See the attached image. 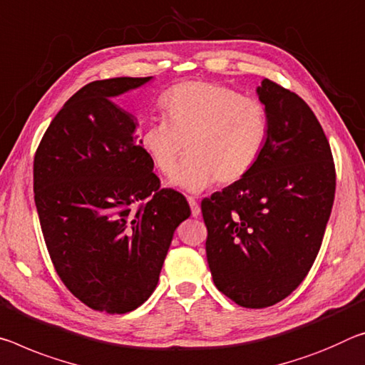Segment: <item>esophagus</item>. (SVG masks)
<instances>
[{
	"mask_svg": "<svg viewBox=\"0 0 365 365\" xmlns=\"http://www.w3.org/2000/svg\"><path fill=\"white\" fill-rule=\"evenodd\" d=\"M188 205H190V210H192V216L193 217H198L200 214H201V210H200V205H198V201H196L193 196H188Z\"/></svg>",
	"mask_w": 365,
	"mask_h": 365,
	"instance_id": "34e87169",
	"label": "esophagus"
}]
</instances>
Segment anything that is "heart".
Returning <instances> with one entry per match:
<instances>
[{"instance_id": "heart-1", "label": "heart", "mask_w": 365, "mask_h": 365, "mask_svg": "<svg viewBox=\"0 0 365 365\" xmlns=\"http://www.w3.org/2000/svg\"><path fill=\"white\" fill-rule=\"evenodd\" d=\"M160 108L165 121L144 128L141 148L165 177L175 172L187 151L173 187L200 193L216 182L237 183L262 155L268 113L253 97L222 84L187 81L160 97Z\"/></svg>"}]
</instances>
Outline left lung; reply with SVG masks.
Listing matches in <instances>:
<instances>
[{"instance_id":"8db88e82","label":"left lung","mask_w":365,"mask_h":365,"mask_svg":"<svg viewBox=\"0 0 365 365\" xmlns=\"http://www.w3.org/2000/svg\"><path fill=\"white\" fill-rule=\"evenodd\" d=\"M257 94L268 113L262 155L245 178L201 201L214 284L247 309L274 305L304 281L336 188L329 143L307 103L269 79Z\"/></svg>"}]
</instances>
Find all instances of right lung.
Segmentation results:
<instances>
[{
    "instance_id": "obj_1",
    "label": "right lung",
    "mask_w": 365,
    "mask_h": 365,
    "mask_svg": "<svg viewBox=\"0 0 365 365\" xmlns=\"http://www.w3.org/2000/svg\"><path fill=\"white\" fill-rule=\"evenodd\" d=\"M151 79L86 84L51 120L34 159V198L56 273L74 297L107 314L146 302L173 232L192 214L183 195L160 188L135 115L112 102Z\"/></svg>"
}]
</instances>
